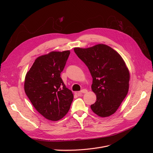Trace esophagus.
Segmentation results:
<instances>
[{
  "instance_id": "34e87169",
  "label": "esophagus",
  "mask_w": 153,
  "mask_h": 153,
  "mask_svg": "<svg viewBox=\"0 0 153 153\" xmlns=\"http://www.w3.org/2000/svg\"><path fill=\"white\" fill-rule=\"evenodd\" d=\"M87 89H82V90H81L80 92H76V94H77V95H80V94H81L82 93V94H85V93H87Z\"/></svg>"
}]
</instances>
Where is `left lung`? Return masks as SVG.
<instances>
[{
  "mask_svg": "<svg viewBox=\"0 0 153 153\" xmlns=\"http://www.w3.org/2000/svg\"><path fill=\"white\" fill-rule=\"evenodd\" d=\"M74 52L87 66L92 77V91L97 96L92 110L100 117L117 110L129 89L130 72L115 50L99 44L88 48H74Z\"/></svg>",
  "mask_w": 153,
  "mask_h": 153,
  "instance_id": "1",
  "label": "left lung"
}]
</instances>
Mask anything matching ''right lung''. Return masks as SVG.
Listing matches in <instances>:
<instances>
[{
	"mask_svg": "<svg viewBox=\"0 0 153 153\" xmlns=\"http://www.w3.org/2000/svg\"><path fill=\"white\" fill-rule=\"evenodd\" d=\"M70 51H52L37 58L27 73L24 89L32 105L45 118L58 121L68 112L74 96L61 73Z\"/></svg>",
	"mask_w": 153,
	"mask_h": 153,
	"instance_id": "obj_1",
	"label": "right lung"
}]
</instances>
